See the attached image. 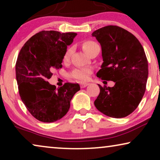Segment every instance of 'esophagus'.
<instances>
[{
  "mask_svg": "<svg viewBox=\"0 0 160 160\" xmlns=\"http://www.w3.org/2000/svg\"><path fill=\"white\" fill-rule=\"evenodd\" d=\"M80 85H81V87H82V88H84V87L88 86L89 84H88V83H82V84H81Z\"/></svg>",
  "mask_w": 160,
  "mask_h": 160,
  "instance_id": "obj_1",
  "label": "esophagus"
}]
</instances>
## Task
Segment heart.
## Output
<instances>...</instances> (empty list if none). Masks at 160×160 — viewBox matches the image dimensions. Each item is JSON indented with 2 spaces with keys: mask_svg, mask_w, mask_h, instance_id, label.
Instances as JSON below:
<instances>
[{
  "mask_svg": "<svg viewBox=\"0 0 160 160\" xmlns=\"http://www.w3.org/2000/svg\"><path fill=\"white\" fill-rule=\"evenodd\" d=\"M98 44L97 43L94 42L92 41H86L82 43V48L84 51L89 55L95 49L96 46ZM72 52H73V47H68L65 51L63 59L64 60H68L71 57ZM91 74V70L89 68H76L71 72V76L78 81L84 82L87 81Z\"/></svg>",
  "mask_w": 160,
  "mask_h": 160,
  "instance_id": "b5f03b06",
  "label": "heart"
}]
</instances>
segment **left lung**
Masks as SVG:
<instances>
[{
    "instance_id": "1",
    "label": "left lung",
    "mask_w": 160,
    "mask_h": 160,
    "mask_svg": "<svg viewBox=\"0 0 160 160\" xmlns=\"http://www.w3.org/2000/svg\"><path fill=\"white\" fill-rule=\"evenodd\" d=\"M100 43L102 64L97 73L102 80L113 81V87H102L95 106L103 114L123 118L137 108L146 91L148 70L145 52L136 37L115 25L92 33Z\"/></svg>"
}]
</instances>
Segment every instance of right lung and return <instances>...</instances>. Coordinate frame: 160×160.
<instances>
[{
	"instance_id": "obj_1",
	"label": "right lung",
	"mask_w": 160,
	"mask_h": 160,
	"mask_svg": "<svg viewBox=\"0 0 160 160\" xmlns=\"http://www.w3.org/2000/svg\"><path fill=\"white\" fill-rule=\"evenodd\" d=\"M76 32L41 31L32 36L19 52L16 79L20 98L32 117L42 122H54L66 114L78 84L65 83L56 89L48 79L54 69L62 68L63 57Z\"/></svg>"
}]
</instances>
